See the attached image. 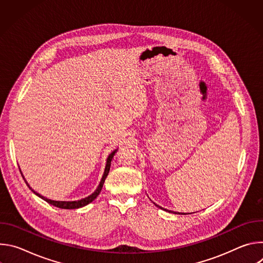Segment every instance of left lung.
<instances>
[{
  "label": "left lung",
  "instance_id": "8db88e82",
  "mask_svg": "<svg viewBox=\"0 0 263 263\" xmlns=\"http://www.w3.org/2000/svg\"><path fill=\"white\" fill-rule=\"evenodd\" d=\"M156 206H158V205H156ZM158 207H160V206H158ZM160 208H161V207H160ZM162 209H163V208H162ZM164 210H165V209H164ZM175 213H176V212H175ZM179 214H180V213H179ZM181 214H185V213H181Z\"/></svg>",
  "mask_w": 263,
  "mask_h": 263
}]
</instances>
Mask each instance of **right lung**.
Wrapping results in <instances>:
<instances>
[{"label": "right lung", "mask_w": 263, "mask_h": 263, "mask_svg": "<svg viewBox=\"0 0 263 263\" xmlns=\"http://www.w3.org/2000/svg\"><path fill=\"white\" fill-rule=\"evenodd\" d=\"M116 152H117V149L116 151H114L112 152L110 155H109V157L107 158V164H106V168H105V173H104V175H103V178H102V180H101V182H100V185H99V187L97 189V191L92 194V195H90L89 197H87V198H85V199H82V200H79V201H71V202H64V201H53V200H49V199H47V198H45V197H43V196H41L40 194H37V193H35L31 187L28 185V183L26 182V180H25V182L27 183V185L29 186V189L36 195V196H39L40 198H42L43 200H45L46 202H48L49 204H52L53 206H56V207H58V208H61V209H77V208H80V207H83V206H85V205H87V204H89V203H91L98 196H99V194H100V192L102 191V187H103V184H104V182H105V179L107 178V175H108V173H109V171H110V164H111V160H112V158H114V156H115V154H116ZM21 172V171H20ZM21 174H22V172H21ZM23 176V175H22ZM23 178H24V176H23Z\"/></svg>", "instance_id": "right-lung-1"}]
</instances>
